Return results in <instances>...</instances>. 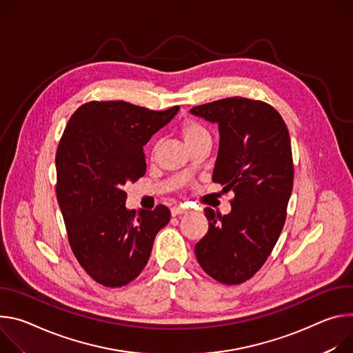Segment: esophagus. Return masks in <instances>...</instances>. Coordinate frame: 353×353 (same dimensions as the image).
<instances>
[{
    "label": "esophagus",
    "instance_id": "esophagus-1",
    "mask_svg": "<svg viewBox=\"0 0 353 353\" xmlns=\"http://www.w3.org/2000/svg\"><path fill=\"white\" fill-rule=\"evenodd\" d=\"M186 210L183 209V208H181V206H175V208H172L171 209V214H172V217H175V216H179V214H183Z\"/></svg>",
    "mask_w": 353,
    "mask_h": 353
}]
</instances>
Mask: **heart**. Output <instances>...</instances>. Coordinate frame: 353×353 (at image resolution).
I'll return each instance as SVG.
<instances>
[{"instance_id":"heart-1","label":"heart","mask_w":353,"mask_h":353,"mask_svg":"<svg viewBox=\"0 0 353 353\" xmlns=\"http://www.w3.org/2000/svg\"><path fill=\"white\" fill-rule=\"evenodd\" d=\"M179 132L189 148L202 140H210V133L208 128L196 119H185L179 126Z\"/></svg>"}]
</instances>
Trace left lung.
I'll list each match as a JSON object with an SVG mask.
<instances>
[{"mask_svg": "<svg viewBox=\"0 0 353 353\" xmlns=\"http://www.w3.org/2000/svg\"><path fill=\"white\" fill-rule=\"evenodd\" d=\"M190 113L219 125L213 182L236 193L228 214L205 209L209 231L194 254L209 276L240 285L265 263L286 220L294 176L289 130L275 108L241 97L194 106Z\"/></svg>", "mask_w": 353, "mask_h": 353, "instance_id": "obj_1", "label": "left lung"}]
</instances>
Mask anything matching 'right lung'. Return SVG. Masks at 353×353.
I'll return each mask as SVG.
<instances>
[{
    "instance_id": "1",
    "label": "right lung",
    "mask_w": 353,
    "mask_h": 353,
    "mask_svg": "<svg viewBox=\"0 0 353 353\" xmlns=\"http://www.w3.org/2000/svg\"><path fill=\"white\" fill-rule=\"evenodd\" d=\"M178 110L92 101L78 108L64 129L56 152L57 202L77 261L106 288L140 275L157 232L171 219L164 205L129 210L123 186L144 175L143 145Z\"/></svg>"
}]
</instances>
